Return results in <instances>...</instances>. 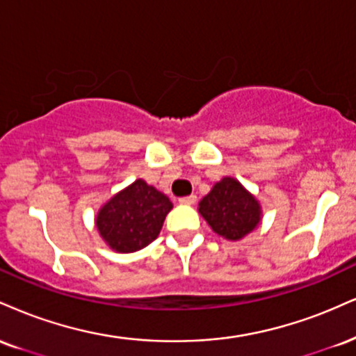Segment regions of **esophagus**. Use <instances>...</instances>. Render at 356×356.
I'll return each instance as SVG.
<instances>
[{"label":"esophagus","mask_w":356,"mask_h":356,"mask_svg":"<svg viewBox=\"0 0 356 356\" xmlns=\"http://www.w3.org/2000/svg\"><path fill=\"white\" fill-rule=\"evenodd\" d=\"M195 200H197V197L192 194V195L181 197V199H179V202H181L182 205H192V204H195Z\"/></svg>","instance_id":"34e87169"}]
</instances>
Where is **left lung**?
I'll return each instance as SVG.
<instances>
[{"label": "left lung", "mask_w": 356, "mask_h": 356, "mask_svg": "<svg viewBox=\"0 0 356 356\" xmlns=\"http://www.w3.org/2000/svg\"><path fill=\"white\" fill-rule=\"evenodd\" d=\"M200 216L216 234L229 241L245 237L260 222V205L242 184L224 177L200 200Z\"/></svg>", "instance_id": "left-lung-1"}]
</instances>
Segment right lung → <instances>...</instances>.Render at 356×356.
Segmentation results:
<instances>
[{
	"mask_svg": "<svg viewBox=\"0 0 356 356\" xmlns=\"http://www.w3.org/2000/svg\"><path fill=\"white\" fill-rule=\"evenodd\" d=\"M170 209L169 197L137 179L101 209L96 227L113 250L129 254L156 241Z\"/></svg>",
	"mask_w": 356,
	"mask_h": 356,
	"instance_id": "right-lung-1",
	"label": "right lung"
}]
</instances>
